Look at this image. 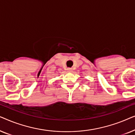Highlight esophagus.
Segmentation results:
<instances>
[{"mask_svg": "<svg viewBox=\"0 0 135 135\" xmlns=\"http://www.w3.org/2000/svg\"><path fill=\"white\" fill-rule=\"evenodd\" d=\"M68 71L69 72H72V71H73V69H71V68H68Z\"/></svg>", "mask_w": 135, "mask_h": 135, "instance_id": "obj_1", "label": "esophagus"}]
</instances>
